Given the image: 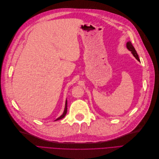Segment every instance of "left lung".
<instances>
[{"label": "left lung", "mask_w": 159, "mask_h": 159, "mask_svg": "<svg viewBox=\"0 0 159 159\" xmlns=\"http://www.w3.org/2000/svg\"><path fill=\"white\" fill-rule=\"evenodd\" d=\"M126 47H127V48L128 50H129V51L131 52V53L133 54V56H134L136 59H137L139 61H140V59H139V55L137 54V51L135 50V49H134V47L133 46V44H132V43H131V41H128V42L126 43Z\"/></svg>", "instance_id": "8db88e82"}]
</instances>
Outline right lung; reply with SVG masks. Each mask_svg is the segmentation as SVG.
Returning a JSON list of instances; mask_svg holds the SVG:
<instances>
[{"label": "right lung", "mask_w": 159, "mask_h": 159, "mask_svg": "<svg viewBox=\"0 0 159 159\" xmlns=\"http://www.w3.org/2000/svg\"><path fill=\"white\" fill-rule=\"evenodd\" d=\"M66 112H67V100H66V102H65V110H64V112L62 114L61 116H60L59 118H57L55 121H57V120H61L62 118H63L65 117V116L66 115Z\"/></svg>", "instance_id": "add662e5"}]
</instances>
